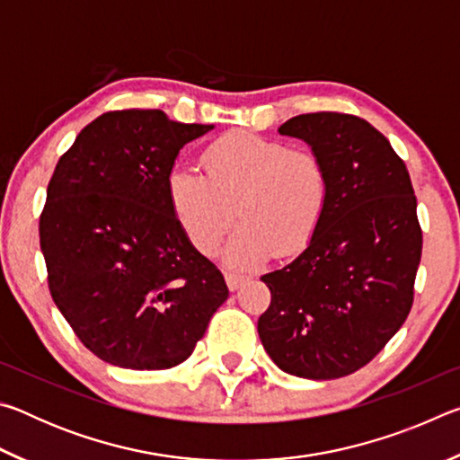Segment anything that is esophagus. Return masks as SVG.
Here are the masks:
<instances>
[{"label":"esophagus","mask_w":460,"mask_h":460,"mask_svg":"<svg viewBox=\"0 0 460 460\" xmlns=\"http://www.w3.org/2000/svg\"><path fill=\"white\" fill-rule=\"evenodd\" d=\"M225 282H227L229 290H237V288L247 282V276H241L237 271H225Z\"/></svg>","instance_id":"esophagus-1"}]
</instances>
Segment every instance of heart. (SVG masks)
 I'll list each match as a JSON object with an SVG mask.
<instances>
[{
  "label": "heart",
  "instance_id": "heart-1",
  "mask_svg": "<svg viewBox=\"0 0 460 460\" xmlns=\"http://www.w3.org/2000/svg\"><path fill=\"white\" fill-rule=\"evenodd\" d=\"M207 176L174 166L166 178L170 207L200 253H213L237 217L225 260L249 268L274 252L292 258L321 225L329 178L323 160L305 147L252 131H233L202 154Z\"/></svg>",
  "mask_w": 460,
  "mask_h": 460
}]
</instances>
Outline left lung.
Returning <instances> with one entry per match:
<instances>
[{
    "mask_svg": "<svg viewBox=\"0 0 460 460\" xmlns=\"http://www.w3.org/2000/svg\"><path fill=\"white\" fill-rule=\"evenodd\" d=\"M278 131L305 139L323 160L329 199L305 252L261 276L271 302L258 332L286 373L345 377L410 314L422 258L416 194L387 137L357 115H296Z\"/></svg>",
    "mask_w": 460,
    "mask_h": 460,
    "instance_id": "8db88e82",
    "label": "left lung"
}]
</instances>
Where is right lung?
<instances>
[{
    "label": "right lung",
    "mask_w": 460,
    "mask_h": 460,
    "mask_svg": "<svg viewBox=\"0 0 460 460\" xmlns=\"http://www.w3.org/2000/svg\"><path fill=\"white\" fill-rule=\"evenodd\" d=\"M208 129L160 109L107 111L54 168L40 215L52 300L83 345L118 367L186 361L229 296L166 190L178 152Z\"/></svg>",
    "instance_id": "1"
}]
</instances>
